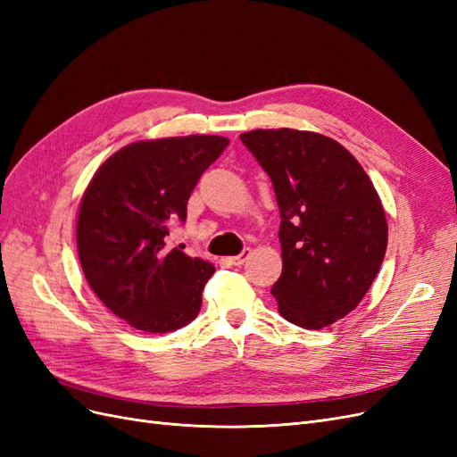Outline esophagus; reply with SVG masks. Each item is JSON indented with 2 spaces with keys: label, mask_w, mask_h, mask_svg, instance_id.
Returning a JSON list of instances; mask_svg holds the SVG:
<instances>
[{
  "label": "esophagus",
  "mask_w": 457,
  "mask_h": 457,
  "mask_svg": "<svg viewBox=\"0 0 457 457\" xmlns=\"http://www.w3.org/2000/svg\"><path fill=\"white\" fill-rule=\"evenodd\" d=\"M250 253H252L250 247H245V250H244L240 255L228 257V262H230V265H234V267H240V265H244V261H245L247 257H250Z\"/></svg>",
  "instance_id": "obj_1"
}]
</instances>
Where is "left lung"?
Listing matches in <instances>:
<instances>
[{
	"mask_svg": "<svg viewBox=\"0 0 457 457\" xmlns=\"http://www.w3.org/2000/svg\"><path fill=\"white\" fill-rule=\"evenodd\" d=\"M240 139L269 173L280 207L282 274L270 289L278 312L305 329L337 322L368 294L386 252L376 187L326 135L282 128Z\"/></svg>",
	"mask_w": 457,
	"mask_h": 457,
	"instance_id": "obj_1",
	"label": "left lung"
}]
</instances>
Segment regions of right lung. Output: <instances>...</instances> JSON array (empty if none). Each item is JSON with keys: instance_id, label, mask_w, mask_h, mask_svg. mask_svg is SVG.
<instances>
[{"instance_id": "add662e5", "label": "right lung", "mask_w": 457, "mask_h": 457, "mask_svg": "<svg viewBox=\"0 0 457 457\" xmlns=\"http://www.w3.org/2000/svg\"><path fill=\"white\" fill-rule=\"evenodd\" d=\"M220 135L137 141L95 171L79 204L76 242L95 295L129 326L168 334L195 320L215 267L168 247L198 179L223 154Z\"/></svg>"}]
</instances>
